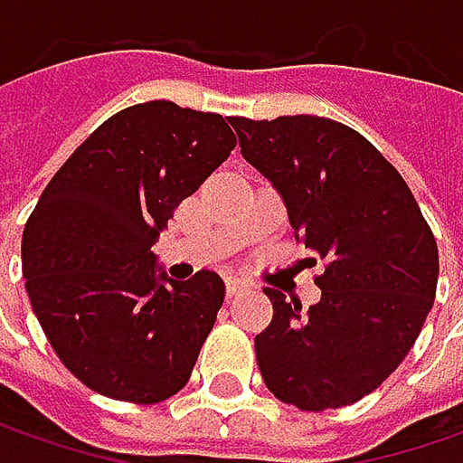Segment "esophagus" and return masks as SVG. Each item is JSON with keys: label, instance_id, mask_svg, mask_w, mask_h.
Masks as SVG:
<instances>
[{"label": "esophagus", "instance_id": "esophagus-1", "mask_svg": "<svg viewBox=\"0 0 463 463\" xmlns=\"http://www.w3.org/2000/svg\"><path fill=\"white\" fill-rule=\"evenodd\" d=\"M247 288V283L240 280V278H226V298H234L237 294H241Z\"/></svg>", "mask_w": 463, "mask_h": 463}]
</instances>
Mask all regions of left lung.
<instances>
[{
	"label": "left lung",
	"instance_id": "left-lung-1",
	"mask_svg": "<svg viewBox=\"0 0 463 463\" xmlns=\"http://www.w3.org/2000/svg\"><path fill=\"white\" fill-rule=\"evenodd\" d=\"M229 123L241 156L280 193L296 240L325 260L309 311L262 288L273 304L255 337L262 382L307 412L364 400L404 361L433 307L436 237L400 172L350 126L319 116Z\"/></svg>",
	"mask_w": 463,
	"mask_h": 463
}]
</instances>
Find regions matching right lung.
<instances>
[{"label": "right lung", "instance_id": "right-lung-1", "mask_svg": "<svg viewBox=\"0 0 463 463\" xmlns=\"http://www.w3.org/2000/svg\"><path fill=\"white\" fill-rule=\"evenodd\" d=\"M234 146L219 113L152 99L108 118L45 185L23 232L25 288L51 347L92 392L154 404L190 379L223 280L156 276L152 247Z\"/></svg>", "mask_w": 463, "mask_h": 463}]
</instances>
